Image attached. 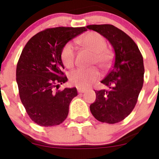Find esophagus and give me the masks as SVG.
Masks as SVG:
<instances>
[{
  "label": "esophagus",
  "instance_id": "1",
  "mask_svg": "<svg viewBox=\"0 0 159 159\" xmlns=\"http://www.w3.org/2000/svg\"><path fill=\"white\" fill-rule=\"evenodd\" d=\"M78 93H83L87 92V90H85V89L78 88Z\"/></svg>",
  "mask_w": 159,
  "mask_h": 159
}]
</instances>
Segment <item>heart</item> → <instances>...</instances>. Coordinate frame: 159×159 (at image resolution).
Returning a JSON list of instances; mask_svg holds the SVG:
<instances>
[{
  "instance_id": "obj_1",
  "label": "heart",
  "mask_w": 159,
  "mask_h": 159,
  "mask_svg": "<svg viewBox=\"0 0 159 159\" xmlns=\"http://www.w3.org/2000/svg\"><path fill=\"white\" fill-rule=\"evenodd\" d=\"M78 43L93 54L91 64H97L101 69H105L110 65L112 53L106 48V40L96 32H89L78 39ZM75 48L71 43H66L61 50V60L66 68L74 66L75 61ZM100 73L96 68L78 69L69 75L72 84L81 89H87L99 79Z\"/></svg>"
}]
</instances>
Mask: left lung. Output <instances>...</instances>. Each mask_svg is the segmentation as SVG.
<instances>
[{
    "instance_id": "obj_1",
    "label": "left lung",
    "mask_w": 159,
    "mask_h": 159,
    "mask_svg": "<svg viewBox=\"0 0 159 159\" xmlns=\"http://www.w3.org/2000/svg\"><path fill=\"white\" fill-rule=\"evenodd\" d=\"M87 27L106 38L115 52L112 69L101 81L109 89L95 90L96 98L90 105V111L102 123H119L131 114L143 87V57L132 38L114 25Z\"/></svg>"
}]
</instances>
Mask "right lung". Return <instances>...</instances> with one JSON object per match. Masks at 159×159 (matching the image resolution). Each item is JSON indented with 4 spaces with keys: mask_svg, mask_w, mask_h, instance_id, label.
Masks as SVG:
<instances>
[{
    "mask_svg": "<svg viewBox=\"0 0 159 159\" xmlns=\"http://www.w3.org/2000/svg\"><path fill=\"white\" fill-rule=\"evenodd\" d=\"M86 27H59L38 33L25 45L16 67L19 96L27 114L41 126L63 123L76 87L55 90L68 81L63 69L61 50Z\"/></svg>",
    "mask_w": 159,
    "mask_h": 159,
    "instance_id": "right-lung-1",
    "label": "right lung"
}]
</instances>
